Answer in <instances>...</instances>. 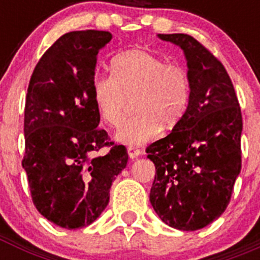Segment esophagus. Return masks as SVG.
Returning <instances> with one entry per match:
<instances>
[{
  "instance_id": "34e87169",
  "label": "esophagus",
  "mask_w": 260,
  "mask_h": 260,
  "mask_svg": "<svg viewBox=\"0 0 260 260\" xmlns=\"http://www.w3.org/2000/svg\"><path fill=\"white\" fill-rule=\"evenodd\" d=\"M127 152H128V156H130V158H135V157H138L139 155H142V151L134 146H128Z\"/></svg>"
}]
</instances>
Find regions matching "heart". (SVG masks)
Listing matches in <instances>:
<instances>
[{"instance_id":"1","label":"heart","mask_w":260,"mask_h":260,"mask_svg":"<svg viewBox=\"0 0 260 260\" xmlns=\"http://www.w3.org/2000/svg\"><path fill=\"white\" fill-rule=\"evenodd\" d=\"M92 96L100 118L112 127L122 122L133 100L137 113L118 128L117 138L142 144L155 138L161 125L171 128L180 122L190 102L189 73L150 50L130 49L114 57L110 77L95 78Z\"/></svg>"}]
</instances>
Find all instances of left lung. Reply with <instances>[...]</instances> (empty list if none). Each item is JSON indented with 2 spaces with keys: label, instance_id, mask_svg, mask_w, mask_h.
Segmentation results:
<instances>
[{
  "label": "left lung",
  "instance_id": "left-lung-1",
  "mask_svg": "<svg viewBox=\"0 0 260 260\" xmlns=\"http://www.w3.org/2000/svg\"><path fill=\"white\" fill-rule=\"evenodd\" d=\"M187 59L190 102L180 122L146 148L156 174L150 202L172 228L198 231L228 207L241 172L242 114L224 65L197 39L160 34Z\"/></svg>",
  "mask_w": 260,
  "mask_h": 260
}]
</instances>
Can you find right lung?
<instances>
[{
	"label": "right lung",
	"mask_w": 260,
	"mask_h": 260,
	"mask_svg": "<svg viewBox=\"0 0 260 260\" xmlns=\"http://www.w3.org/2000/svg\"><path fill=\"white\" fill-rule=\"evenodd\" d=\"M110 40L108 31L68 32L43 54L29 79L22 165L36 210L61 228L95 221L127 164L126 147L98 127L92 96L98 53ZM103 146L110 152L95 156Z\"/></svg>",
	"instance_id": "1"
}]
</instances>
